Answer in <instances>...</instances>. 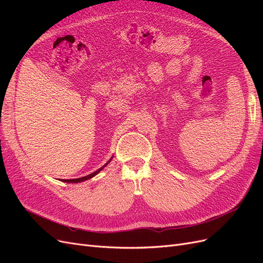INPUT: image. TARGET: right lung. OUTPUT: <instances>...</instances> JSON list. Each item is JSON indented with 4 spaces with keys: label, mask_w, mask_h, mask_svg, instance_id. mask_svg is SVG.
Masks as SVG:
<instances>
[{
    "label": "right lung",
    "mask_w": 263,
    "mask_h": 263,
    "mask_svg": "<svg viewBox=\"0 0 263 263\" xmlns=\"http://www.w3.org/2000/svg\"><path fill=\"white\" fill-rule=\"evenodd\" d=\"M110 161V159H109V160L104 164V165H103L102 166V168H100L99 170H97V171H95V172H93V173H91V174H89V176H86V177H82V178H78V179H71V180H61L62 182H67V183H79V182H82V181H85V180H87V179H91L92 177H94L95 176V174H98L103 168H104V166L105 165H107L108 164V162Z\"/></svg>",
    "instance_id": "1"
}]
</instances>
